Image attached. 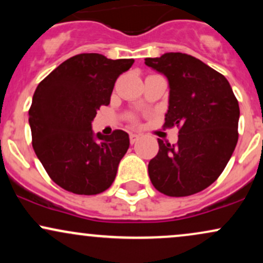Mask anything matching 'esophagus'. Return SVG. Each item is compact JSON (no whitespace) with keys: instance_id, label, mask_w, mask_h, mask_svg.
I'll use <instances>...</instances> for the list:
<instances>
[{"instance_id":"obj_1","label":"esophagus","mask_w":263,"mask_h":263,"mask_svg":"<svg viewBox=\"0 0 263 263\" xmlns=\"http://www.w3.org/2000/svg\"><path fill=\"white\" fill-rule=\"evenodd\" d=\"M140 137H141L140 135H136V134H131V135H129V142H131V144L136 143V142L140 140Z\"/></svg>"}]
</instances>
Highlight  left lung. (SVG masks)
Wrapping results in <instances>:
<instances>
[{
	"label": "left lung",
	"mask_w": 263,
	"mask_h": 263,
	"mask_svg": "<svg viewBox=\"0 0 263 263\" xmlns=\"http://www.w3.org/2000/svg\"><path fill=\"white\" fill-rule=\"evenodd\" d=\"M146 65L170 84L164 127H179L177 144L158 140L148 163L153 186L168 197H188L218 179L238 140L237 99L222 74L194 57L165 53Z\"/></svg>",
	"instance_id": "1"
}]
</instances>
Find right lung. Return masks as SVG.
<instances>
[{
    "label": "right lung",
    "instance_id": "add662e5",
    "mask_svg": "<svg viewBox=\"0 0 263 263\" xmlns=\"http://www.w3.org/2000/svg\"><path fill=\"white\" fill-rule=\"evenodd\" d=\"M134 59L98 53L71 57L39 83L31 108L32 144L48 176L74 194L95 195L110 188L129 147L128 135L93 134L91 122L110 104L117 78Z\"/></svg>",
    "mask_w": 263,
    "mask_h": 263
}]
</instances>
